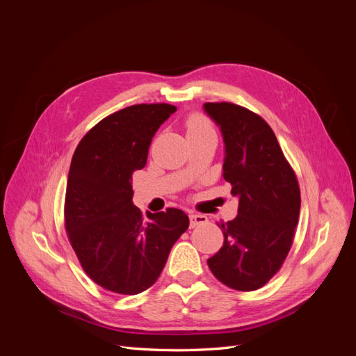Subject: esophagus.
I'll list each match as a JSON object with an SVG mask.
<instances>
[{
  "instance_id": "esophagus-1",
  "label": "esophagus",
  "mask_w": 356,
  "mask_h": 356,
  "mask_svg": "<svg viewBox=\"0 0 356 356\" xmlns=\"http://www.w3.org/2000/svg\"><path fill=\"white\" fill-rule=\"evenodd\" d=\"M207 222H208L207 215H199V213L190 215V227H197V225H203Z\"/></svg>"
}]
</instances>
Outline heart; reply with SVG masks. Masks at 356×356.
<instances>
[{
	"mask_svg": "<svg viewBox=\"0 0 356 356\" xmlns=\"http://www.w3.org/2000/svg\"><path fill=\"white\" fill-rule=\"evenodd\" d=\"M186 129H187V136L200 135V134H213V127L209 123L208 118L200 114L191 115L186 123Z\"/></svg>",
	"mask_w": 356,
	"mask_h": 356,
	"instance_id": "heart-1",
	"label": "heart"
}]
</instances>
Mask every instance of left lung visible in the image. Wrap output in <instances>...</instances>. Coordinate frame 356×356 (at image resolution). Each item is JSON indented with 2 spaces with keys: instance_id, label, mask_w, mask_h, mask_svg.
I'll return each instance as SVG.
<instances>
[{
  "instance_id": "8db88e82",
  "label": "left lung",
  "mask_w": 356,
  "mask_h": 356,
  "mask_svg": "<svg viewBox=\"0 0 356 356\" xmlns=\"http://www.w3.org/2000/svg\"><path fill=\"white\" fill-rule=\"evenodd\" d=\"M221 129L222 177L239 199L236 218L221 222L224 243L208 266L220 282L238 291L266 285L293 246L300 215V187L272 127L232 102H207Z\"/></svg>"
}]
</instances>
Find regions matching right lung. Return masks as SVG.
Wrapping results in <instances>:
<instances>
[{"mask_svg": "<svg viewBox=\"0 0 356 356\" xmlns=\"http://www.w3.org/2000/svg\"><path fill=\"white\" fill-rule=\"evenodd\" d=\"M175 111L169 104L127 106L95 124L74 152L65 230L86 275L111 293L135 296L152 286L188 229L181 209L144 218L132 202L134 172L145 166L154 134Z\"/></svg>", "mask_w": 356, "mask_h": 356, "instance_id": "1", "label": "right lung"}]
</instances>
